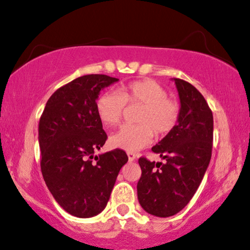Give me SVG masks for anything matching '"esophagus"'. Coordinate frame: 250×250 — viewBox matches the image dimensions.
<instances>
[{
	"label": "esophagus",
	"instance_id": "1",
	"mask_svg": "<svg viewBox=\"0 0 250 250\" xmlns=\"http://www.w3.org/2000/svg\"><path fill=\"white\" fill-rule=\"evenodd\" d=\"M128 160H129V162L135 161V160H136V154H135V153L129 152V153H128Z\"/></svg>",
	"mask_w": 250,
	"mask_h": 250
}]
</instances>
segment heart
I'll return each mask as SVG.
<instances>
[{"label":"heart","mask_w":250,"mask_h":250,"mask_svg":"<svg viewBox=\"0 0 250 250\" xmlns=\"http://www.w3.org/2000/svg\"><path fill=\"white\" fill-rule=\"evenodd\" d=\"M127 105L142 106L136 118L138 125H125L113 134L109 144L114 148L137 152L152 142L153 136H166L177 125L178 104L153 80H139L119 86L118 92H104L96 101V112L104 125L112 127L121 121Z\"/></svg>","instance_id":"1"}]
</instances>
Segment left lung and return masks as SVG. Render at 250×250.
Here are the masks:
<instances>
[{"instance_id": "1", "label": "left lung", "mask_w": 250, "mask_h": 250, "mask_svg": "<svg viewBox=\"0 0 250 250\" xmlns=\"http://www.w3.org/2000/svg\"><path fill=\"white\" fill-rule=\"evenodd\" d=\"M171 80L179 97L177 125L152 147L165 164L138 160L142 169L138 201L156 217L174 216L188 204L211 158L214 119L207 102L191 83Z\"/></svg>"}]
</instances>
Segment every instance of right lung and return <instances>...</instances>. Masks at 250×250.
<instances>
[{"label": "right lung", "mask_w": 250, "mask_h": 250, "mask_svg": "<svg viewBox=\"0 0 250 250\" xmlns=\"http://www.w3.org/2000/svg\"><path fill=\"white\" fill-rule=\"evenodd\" d=\"M118 81L103 74L80 76L53 92L40 119L43 178L53 199L75 217H94L104 210L120 169L128 162L118 148L95 155L107 139L96 101Z\"/></svg>", "instance_id": "right-lung-1"}]
</instances>
